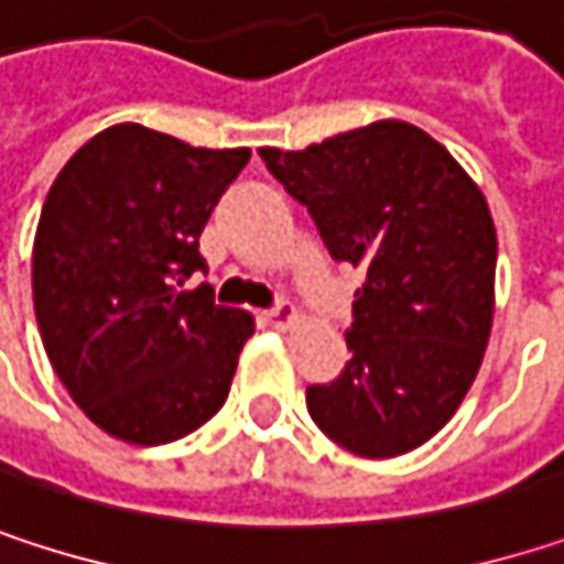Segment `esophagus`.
I'll use <instances>...</instances> for the list:
<instances>
[{
	"mask_svg": "<svg viewBox=\"0 0 564 564\" xmlns=\"http://www.w3.org/2000/svg\"><path fill=\"white\" fill-rule=\"evenodd\" d=\"M264 323H268V326H274V329H286V326H293V323H296V306H293V303H286V300H281L278 306H271V310L264 313Z\"/></svg>",
	"mask_w": 564,
	"mask_h": 564,
	"instance_id": "34e87169",
	"label": "esophagus"
}]
</instances>
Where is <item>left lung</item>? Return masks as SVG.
<instances>
[{
    "mask_svg": "<svg viewBox=\"0 0 564 564\" xmlns=\"http://www.w3.org/2000/svg\"><path fill=\"white\" fill-rule=\"evenodd\" d=\"M258 153L306 205L333 261L366 271L346 329L352 359L306 389L310 417L359 457L421 447L460 408L494 326L497 228L484 192L401 120Z\"/></svg>",
    "mask_w": 564,
    "mask_h": 564,
    "instance_id": "8db88e82",
    "label": "left lung"
}]
</instances>
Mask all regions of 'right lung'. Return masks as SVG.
Returning <instances> with one entry per match:
<instances>
[{
  "mask_svg": "<svg viewBox=\"0 0 564 564\" xmlns=\"http://www.w3.org/2000/svg\"><path fill=\"white\" fill-rule=\"evenodd\" d=\"M248 160L117 123L57 172L32 251L35 319L57 379L110 437L170 444L228 398L254 319L182 283L205 271L198 235Z\"/></svg>",
  "mask_w": 564,
  "mask_h": 564,
  "instance_id": "right-lung-1",
  "label": "right lung"
}]
</instances>
